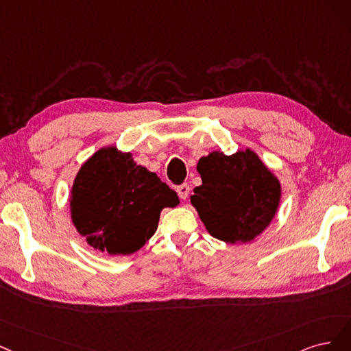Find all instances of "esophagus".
I'll list each match as a JSON object with an SVG mask.
<instances>
[{"mask_svg":"<svg viewBox=\"0 0 351 351\" xmlns=\"http://www.w3.org/2000/svg\"><path fill=\"white\" fill-rule=\"evenodd\" d=\"M176 192H178V195H179L180 199H186L188 195H189V192H191V188H189L188 184H182V185H179L176 188Z\"/></svg>","mask_w":351,"mask_h":351,"instance_id":"34e87169","label":"esophagus"}]
</instances>
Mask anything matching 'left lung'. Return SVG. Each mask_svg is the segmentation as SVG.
Masks as SVG:
<instances>
[{
    "mask_svg": "<svg viewBox=\"0 0 351 351\" xmlns=\"http://www.w3.org/2000/svg\"><path fill=\"white\" fill-rule=\"evenodd\" d=\"M197 171L202 184L194 188L191 204L216 239L251 242L276 217L281 184L254 150L213 152L201 157Z\"/></svg>",
    "mask_w": 351,
    "mask_h": 351,
    "instance_id": "8db88e82",
    "label": "left lung"
}]
</instances>
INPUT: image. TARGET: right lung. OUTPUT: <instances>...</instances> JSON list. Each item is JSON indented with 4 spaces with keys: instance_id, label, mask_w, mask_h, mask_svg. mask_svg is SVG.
Wrapping results in <instances>:
<instances>
[{
    "instance_id": "obj_1",
    "label": "right lung",
    "mask_w": 351,
    "mask_h": 351,
    "mask_svg": "<svg viewBox=\"0 0 351 351\" xmlns=\"http://www.w3.org/2000/svg\"><path fill=\"white\" fill-rule=\"evenodd\" d=\"M178 204L173 189L115 145L90 156L70 191L74 228L93 250L114 256L141 250L156 233L162 210Z\"/></svg>"
}]
</instances>
